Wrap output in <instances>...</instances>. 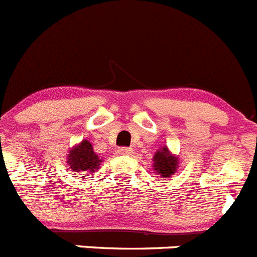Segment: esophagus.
Returning a JSON list of instances; mask_svg holds the SVG:
<instances>
[{
  "mask_svg": "<svg viewBox=\"0 0 257 257\" xmlns=\"http://www.w3.org/2000/svg\"><path fill=\"white\" fill-rule=\"evenodd\" d=\"M132 152H133V151H132V148L129 147L117 148V153H119V155H131Z\"/></svg>",
  "mask_w": 257,
  "mask_h": 257,
  "instance_id": "1",
  "label": "esophagus"
}]
</instances>
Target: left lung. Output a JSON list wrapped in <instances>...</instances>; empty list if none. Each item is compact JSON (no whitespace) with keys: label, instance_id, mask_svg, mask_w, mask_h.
<instances>
[{"label":"left lung","instance_id":"1","mask_svg":"<svg viewBox=\"0 0 257 257\" xmlns=\"http://www.w3.org/2000/svg\"><path fill=\"white\" fill-rule=\"evenodd\" d=\"M153 161H155V164H153L155 170L164 177L171 176L177 169V158L170 155L166 147L162 148L161 151H157V153L153 157Z\"/></svg>","mask_w":257,"mask_h":257}]
</instances>
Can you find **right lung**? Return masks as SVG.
<instances>
[{"mask_svg": "<svg viewBox=\"0 0 257 257\" xmlns=\"http://www.w3.org/2000/svg\"><path fill=\"white\" fill-rule=\"evenodd\" d=\"M101 160L97 157L91 143L88 141H82L81 145L69 151L68 165L72 171H87L95 172L99 170Z\"/></svg>", "mask_w": 257, "mask_h": 257, "instance_id": "obj_1", "label": "right lung"}]
</instances>
